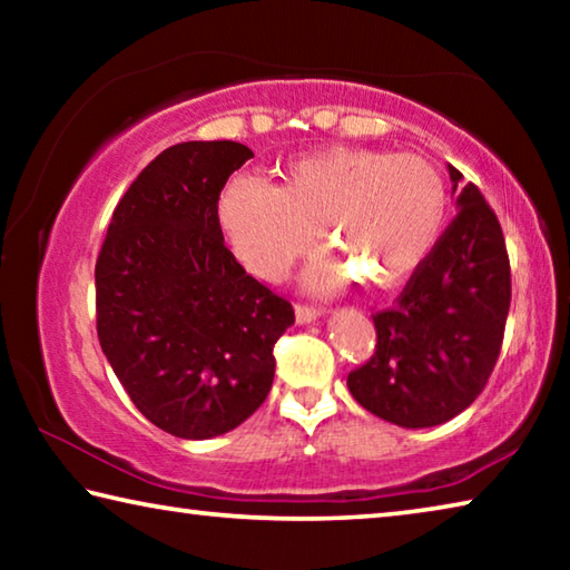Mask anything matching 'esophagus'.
<instances>
[{
  "label": "esophagus",
  "instance_id": "esophagus-1",
  "mask_svg": "<svg viewBox=\"0 0 570 570\" xmlns=\"http://www.w3.org/2000/svg\"><path fill=\"white\" fill-rule=\"evenodd\" d=\"M324 314L322 306H312V304H296V322L298 324H308L314 320H320Z\"/></svg>",
  "mask_w": 570,
  "mask_h": 570
}]
</instances>
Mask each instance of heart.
Instances as JSON below:
<instances>
[{"label": "heart", "instance_id": "1", "mask_svg": "<svg viewBox=\"0 0 570 570\" xmlns=\"http://www.w3.org/2000/svg\"><path fill=\"white\" fill-rule=\"evenodd\" d=\"M216 214L234 254L268 282L314 250L320 227L334 254L308 268V288L336 292L354 276L372 288H394L435 248L448 188L420 156L334 146L286 163L278 188L234 178L220 190Z\"/></svg>", "mask_w": 570, "mask_h": 570}]
</instances>
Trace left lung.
<instances>
[{"label": "left lung", "mask_w": 570, "mask_h": 570, "mask_svg": "<svg viewBox=\"0 0 570 570\" xmlns=\"http://www.w3.org/2000/svg\"><path fill=\"white\" fill-rule=\"evenodd\" d=\"M458 216L392 308L372 316L377 346L346 377L366 412L400 428H435L475 402L493 374L510 308L503 228L478 186L458 188Z\"/></svg>", "instance_id": "obj_1"}]
</instances>
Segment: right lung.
I'll return each instance as SVG.
<instances>
[{"label": "right lung", "instance_id": "add662e5", "mask_svg": "<svg viewBox=\"0 0 570 570\" xmlns=\"http://www.w3.org/2000/svg\"><path fill=\"white\" fill-rule=\"evenodd\" d=\"M248 158L234 140L163 150L112 210L95 264L98 340L135 407L183 440L238 428L274 382L292 304L224 244L218 198Z\"/></svg>", "mask_w": 570, "mask_h": 570}]
</instances>
